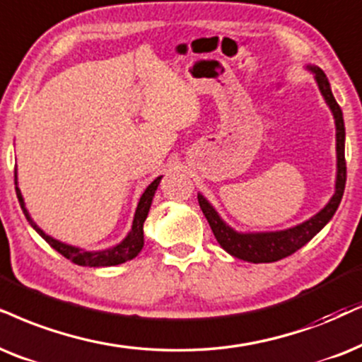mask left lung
I'll return each mask as SVG.
<instances>
[{
	"label": "left lung",
	"mask_w": 362,
	"mask_h": 362,
	"mask_svg": "<svg viewBox=\"0 0 362 362\" xmlns=\"http://www.w3.org/2000/svg\"><path fill=\"white\" fill-rule=\"evenodd\" d=\"M310 71L314 73V78L317 81L319 90H321L324 100L331 108L334 120H336V152H337V177H336V192L331 197L326 207L321 212H317L309 221H305L299 226L286 228V230L277 232H257V234H240V232L234 230L228 227L226 222L222 221L221 215L215 212V209L209 204L202 194H199V205L207 218L210 228H212L215 239L223 250L228 254L234 255L237 259L247 260V262H276L287 255L294 254L300 247L308 244L313 237L317 234L326 223L331 221L332 215L336 214L337 207H339L342 194H344L346 187V158H344V140H346V130H344V118H342V110L337 105L336 98H334L331 85L329 80L321 68L317 66H308Z\"/></svg>",
	"instance_id": "8db88e82"
}]
</instances>
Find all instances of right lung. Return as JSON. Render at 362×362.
<instances>
[{"label":"right lung","mask_w":362,"mask_h":362,"mask_svg":"<svg viewBox=\"0 0 362 362\" xmlns=\"http://www.w3.org/2000/svg\"><path fill=\"white\" fill-rule=\"evenodd\" d=\"M160 180H162V177L155 178L152 184L145 189L144 195L140 197V202L136 205V210H135L134 223H132V230L128 232L125 239H123L118 245L112 247V249L98 250V252H86L83 249L63 244V242H59L57 239H53V237L45 234V232L33 222V218L30 217L28 210L25 207V200H23L21 192L18 187H16V195H18V200H20L23 214H25V217L28 218L31 227H33L35 230L38 232V234L43 237V239L47 240L54 250H57V252L62 254L63 257L70 259L73 264L83 265V267H108V265H118V264L127 262V260H132L140 254L141 247H144V222L148 215L150 205H152L155 190H157ZM15 185H18L16 168H15Z\"/></svg>","instance_id":"add662e5"}]
</instances>
